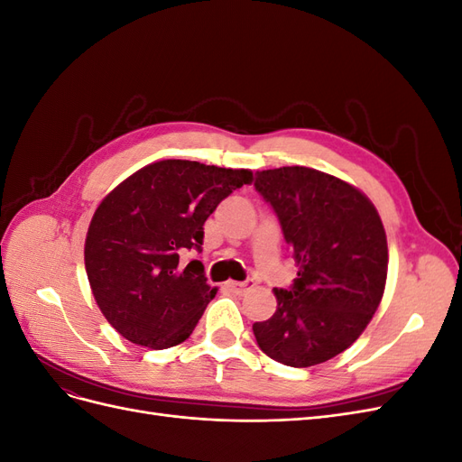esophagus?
<instances>
[{
	"label": "esophagus",
	"mask_w": 462,
	"mask_h": 462,
	"mask_svg": "<svg viewBox=\"0 0 462 462\" xmlns=\"http://www.w3.org/2000/svg\"><path fill=\"white\" fill-rule=\"evenodd\" d=\"M229 287H231L235 295H245L246 291L254 287V282H253V279H246V282H229Z\"/></svg>",
	"instance_id": "1"
}]
</instances>
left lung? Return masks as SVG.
I'll use <instances>...</instances> for the list:
<instances>
[{
    "mask_svg": "<svg viewBox=\"0 0 462 462\" xmlns=\"http://www.w3.org/2000/svg\"><path fill=\"white\" fill-rule=\"evenodd\" d=\"M254 187L299 263L292 287L273 289L277 310L256 321L254 337L282 365H321L360 337L382 302L389 262L382 217L365 192L312 167L256 171Z\"/></svg>",
    "mask_w": 462,
    "mask_h": 462,
    "instance_id": "obj_1",
    "label": "left lung"
}]
</instances>
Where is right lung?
<instances>
[{
	"label": "right lung",
	"instance_id": "add662e5",
	"mask_svg": "<svg viewBox=\"0 0 462 462\" xmlns=\"http://www.w3.org/2000/svg\"><path fill=\"white\" fill-rule=\"evenodd\" d=\"M250 170L189 160L144 165L97 204L85 241V268L97 309L125 339L170 348L190 337L217 287L204 265L179 262L204 239V221Z\"/></svg>",
	"mask_w": 462,
	"mask_h": 462
}]
</instances>
